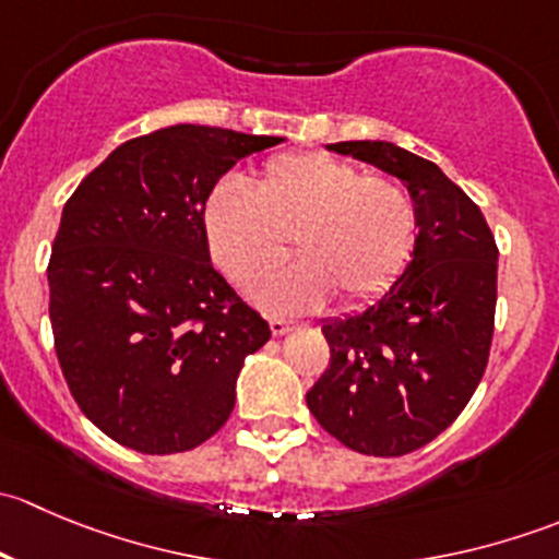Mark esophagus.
Wrapping results in <instances>:
<instances>
[{
	"instance_id": "1",
	"label": "esophagus",
	"mask_w": 559,
	"mask_h": 559,
	"mask_svg": "<svg viewBox=\"0 0 559 559\" xmlns=\"http://www.w3.org/2000/svg\"><path fill=\"white\" fill-rule=\"evenodd\" d=\"M295 321H289V319H278V316H273V319H270V332H273L275 337H281V335H286V332L289 330H295Z\"/></svg>"
}]
</instances>
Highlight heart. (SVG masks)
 Segmentation results:
<instances>
[{"label": "heart", "mask_w": 559, "mask_h": 559, "mask_svg": "<svg viewBox=\"0 0 559 559\" xmlns=\"http://www.w3.org/2000/svg\"><path fill=\"white\" fill-rule=\"evenodd\" d=\"M202 229L216 267L248 286L286 257L253 297L278 313L313 311L337 292L346 306L381 297L405 273L419 243L414 197L389 175L321 151H286L262 165L257 186L224 178L207 191Z\"/></svg>", "instance_id": "obj_1"}]
</instances>
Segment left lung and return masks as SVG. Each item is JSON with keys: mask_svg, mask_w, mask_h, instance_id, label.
<instances>
[{"mask_svg": "<svg viewBox=\"0 0 559 559\" xmlns=\"http://www.w3.org/2000/svg\"><path fill=\"white\" fill-rule=\"evenodd\" d=\"M330 148L403 180L419 211V243L379 302L321 324L330 365L306 400L343 447L403 456L452 425L487 370L498 246L476 202L432 162L384 140Z\"/></svg>", "mask_w": 559, "mask_h": 559, "instance_id": "left-lung-1", "label": "left lung"}]
</instances>
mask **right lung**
I'll return each instance as SVG.
<instances>
[{
    "label": "right lung",
    "mask_w": 559,
    "mask_h": 559,
    "mask_svg": "<svg viewBox=\"0 0 559 559\" xmlns=\"http://www.w3.org/2000/svg\"><path fill=\"white\" fill-rule=\"evenodd\" d=\"M278 143L178 123L118 145L67 200L48 262L56 357L121 447L189 452L233 414L270 326L213 270L202 205L229 167Z\"/></svg>",
    "instance_id": "1"
}]
</instances>
